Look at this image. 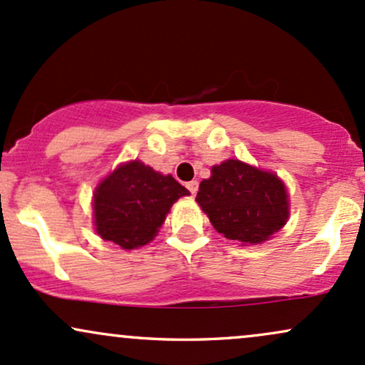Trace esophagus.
I'll use <instances>...</instances> for the list:
<instances>
[{
    "label": "esophagus",
    "mask_w": 365,
    "mask_h": 365,
    "mask_svg": "<svg viewBox=\"0 0 365 365\" xmlns=\"http://www.w3.org/2000/svg\"><path fill=\"white\" fill-rule=\"evenodd\" d=\"M187 188L192 195H195L197 190H199V182H197V180H192V182L187 183Z\"/></svg>",
    "instance_id": "obj_1"
}]
</instances>
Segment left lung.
<instances>
[{
	"label": "left lung",
	"mask_w": 365,
	"mask_h": 365,
	"mask_svg": "<svg viewBox=\"0 0 365 365\" xmlns=\"http://www.w3.org/2000/svg\"><path fill=\"white\" fill-rule=\"evenodd\" d=\"M195 200L217 233L244 245L269 240L290 215L287 187L278 175L238 159L212 166Z\"/></svg>",
	"instance_id": "left-lung-1"
}]
</instances>
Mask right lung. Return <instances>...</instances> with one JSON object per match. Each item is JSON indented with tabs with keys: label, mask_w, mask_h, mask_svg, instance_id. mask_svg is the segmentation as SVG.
Returning <instances> with one entry per match:
<instances>
[{
	"label": "right lung",
	"mask_w": 365,
	"mask_h": 365,
	"mask_svg": "<svg viewBox=\"0 0 365 365\" xmlns=\"http://www.w3.org/2000/svg\"><path fill=\"white\" fill-rule=\"evenodd\" d=\"M190 195L171 175H161L139 159L120 165L94 190L96 233L132 250L149 244L171 206Z\"/></svg>",
	"instance_id": "1"
}]
</instances>
